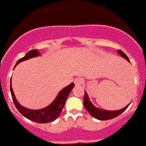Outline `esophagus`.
<instances>
[{
	"instance_id": "1",
	"label": "esophagus",
	"mask_w": 146,
	"mask_h": 146,
	"mask_svg": "<svg viewBox=\"0 0 146 146\" xmlns=\"http://www.w3.org/2000/svg\"><path fill=\"white\" fill-rule=\"evenodd\" d=\"M75 85H76V86H80L82 85V84H83L84 82V80L82 78H76V80H75Z\"/></svg>"
}]
</instances>
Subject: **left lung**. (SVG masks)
<instances>
[{"mask_svg": "<svg viewBox=\"0 0 146 146\" xmlns=\"http://www.w3.org/2000/svg\"><path fill=\"white\" fill-rule=\"evenodd\" d=\"M117 52L122 57H123L124 59H125L126 60L130 63L129 58L127 57V55H126L123 52L121 51V50H117ZM130 104H131V103H130ZM129 104H128V105L126 106L125 107H124L123 108H122V109L120 110H107L101 109V108H97V107L95 106L90 101V98H89L88 95H87V94L85 90V97H84V106H85V108H86V110L89 112L90 115H92L93 117L96 118V119H99V120H108V119H113V118L117 117V116H119V115L122 114V113L128 108Z\"/></svg>", "mask_w": 146, "mask_h": 146, "instance_id": "1", "label": "left lung"}]
</instances>
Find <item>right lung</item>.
I'll list each match as a JSON object with an SVG mask.
<instances>
[{
  "label": "right lung",
  "instance_id": "add662e5",
  "mask_svg": "<svg viewBox=\"0 0 146 146\" xmlns=\"http://www.w3.org/2000/svg\"><path fill=\"white\" fill-rule=\"evenodd\" d=\"M40 53L37 50H31L24 57H22L17 61L15 68L21 61L28 60L31 58L36 57V56H40ZM10 81H12L11 80H10ZM74 86L75 84L72 82L70 85L64 87L63 90H61L59 92L58 95L56 96V99L48 106L40 110L29 109V108H25V107L22 106L21 104H19V103L18 102L16 97H15V94H14L11 82H10V92H11L12 100H13V102L15 104V106H16L17 109L19 110V112L22 115L27 117V119L33 121V122L40 124L48 123V122L54 121L56 118L59 117V115L61 114V112L62 111L63 108H64L67 97H68L70 92L72 91Z\"/></svg>",
  "mask_w": 146,
  "mask_h": 146
}]
</instances>
